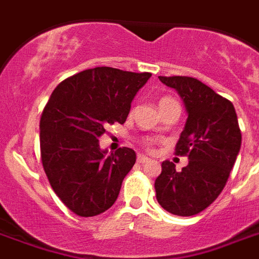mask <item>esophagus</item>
Returning <instances> with one entry per match:
<instances>
[{
    "label": "esophagus",
    "instance_id": "obj_1",
    "mask_svg": "<svg viewBox=\"0 0 259 259\" xmlns=\"http://www.w3.org/2000/svg\"><path fill=\"white\" fill-rule=\"evenodd\" d=\"M137 161L140 162V164H144V162H149L150 158L146 157V156H141V154H140V156L137 157Z\"/></svg>",
    "mask_w": 259,
    "mask_h": 259
}]
</instances>
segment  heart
Listing matches in <instances>:
<instances>
[{
	"label": "heart",
	"instance_id": "1",
	"mask_svg": "<svg viewBox=\"0 0 259 259\" xmlns=\"http://www.w3.org/2000/svg\"><path fill=\"white\" fill-rule=\"evenodd\" d=\"M172 102H175L173 99H170V98H164V99H161V102H160V106L161 105H165V103H172ZM148 145H152V141H148Z\"/></svg>",
	"mask_w": 259,
	"mask_h": 259
}]
</instances>
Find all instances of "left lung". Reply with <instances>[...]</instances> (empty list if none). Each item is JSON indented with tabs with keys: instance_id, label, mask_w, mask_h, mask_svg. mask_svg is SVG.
I'll return each instance as SVG.
<instances>
[{
	"instance_id": "left-lung-1",
	"label": "left lung",
	"mask_w": 259,
	"mask_h": 259,
	"mask_svg": "<svg viewBox=\"0 0 259 259\" xmlns=\"http://www.w3.org/2000/svg\"><path fill=\"white\" fill-rule=\"evenodd\" d=\"M180 95L187 111L176 154L188 156V165L176 170L162 161L156 179V197L162 208L179 217L205 209L225 188L241 150L242 134L233 103L204 83L188 76H158Z\"/></svg>"
}]
</instances>
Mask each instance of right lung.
<instances>
[{
	"label": "right lung",
	"instance_id": "right-lung-1",
	"mask_svg": "<svg viewBox=\"0 0 259 259\" xmlns=\"http://www.w3.org/2000/svg\"><path fill=\"white\" fill-rule=\"evenodd\" d=\"M152 74L97 67L62 82L40 119L46 175L60 200L79 217H95L115 203L136 152L101 149L107 125L125 123L132 101Z\"/></svg>",
	"mask_w": 259,
	"mask_h": 259
}]
</instances>
